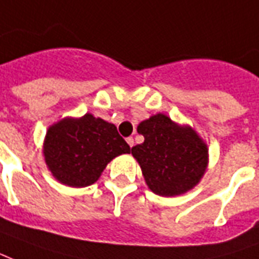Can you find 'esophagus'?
I'll list each match as a JSON object with an SVG mask.
<instances>
[{
    "label": "esophagus",
    "instance_id": "34e87169",
    "mask_svg": "<svg viewBox=\"0 0 259 259\" xmlns=\"http://www.w3.org/2000/svg\"><path fill=\"white\" fill-rule=\"evenodd\" d=\"M126 141H127V144H129L130 147H133V145H135V140H133V137H127Z\"/></svg>",
    "mask_w": 259,
    "mask_h": 259
}]
</instances>
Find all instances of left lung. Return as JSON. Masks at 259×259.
<instances>
[{"label": "left lung", "mask_w": 259, "mask_h": 259, "mask_svg": "<svg viewBox=\"0 0 259 259\" xmlns=\"http://www.w3.org/2000/svg\"><path fill=\"white\" fill-rule=\"evenodd\" d=\"M144 143L132 148L148 188L160 196H177L198 185L206 171L208 149L189 126L167 115H152L137 126Z\"/></svg>", "instance_id": "left-lung-1"}]
</instances>
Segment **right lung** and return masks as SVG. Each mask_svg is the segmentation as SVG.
<instances>
[{
  "mask_svg": "<svg viewBox=\"0 0 259 259\" xmlns=\"http://www.w3.org/2000/svg\"><path fill=\"white\" fill-rule=\"evenodd\" d=\"M129 152L116 126L92 114L52 124L44 143L45 162L53 177L74 188L95 184L112 159Z\"/></svg>",
  "mask_w": 259,
  "mask_h": 259,
  "instance_id": "add662e5",
  "label": "right lung"
}]
</instances>
